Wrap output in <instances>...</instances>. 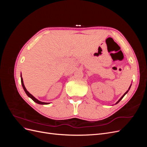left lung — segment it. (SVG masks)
Here are the masks:
<instances>
[{"label":"left lung","mask_w":147,"mask_h":147,"mask_svg":"<svg viewBox=\"0 0 147 147\" xmlns=\"http://www.w3.org/2000/svg\"><path fill=\"white\" fill-rule=\"evenodd\" d=\"M131 85H132V83L131 84V85H130L129 88V89H128V90H127V91H126V92L125 93H124V94H123V96H122L121 97V98H120V99H119V100H118V101H117V102H116V103H115V104H118V102H119L120 100H121V99H122L123 98V97H124V96H125V95H126V94H127V93L128 92V91H129V90H130V88H131Z\"/></svg>","instance_id":"left-lung-1"}]
</instances>
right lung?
I'll use <instances>...</instances> for the list:
<instances>
[{"instance_id": "right-lung-1", "label": "right lung", "mask_w": 147, "mask_h": 147, "mask_svg": "<svg viewBox=\"0 0 147 147\" xmlns=\"http://www.w3.org/2000/svg\"><path fill=\"white\" fill-rule=\"evenodd\" d=\"M21 84H22V86H23V88L24 90V91H25V92H26V94H27L28 96L29 97H30V98L31 99L33 100L35 102H36L37 104H40V105H47V104H50V103H48V102H41V101L38 100L37 99L35 98V97L34 96H33L32 94H31L27 90H26V87H25V86H24V83H23V78H22L21 73Z\"/></svg>"}]
</instances>
